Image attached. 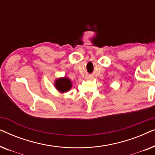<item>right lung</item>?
I'll list each match as a JSON object with an SVG mask.
<instances>
[{
  "instance_id": "add662e5",
  "label": "right lung",
  "mask_w": 155,
  "mask_h": 155,
  "mask_svg": "<svg viewBox=\"0 0 155 155\" xmlns=\"http://www.w3.org/2000/svg\"><path fill=\"white\" fill-rule=\"evenodd\" d=\"M54 85L57 90L61 93H64L71 90L72 82L68 78H61L56 80Z\"/></svg>"
}]
</instances>
